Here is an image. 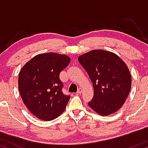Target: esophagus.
<instances>
[{"label":"esophagus","mask_w":148,"mask_h":148,"mask_svg":"<svg viewBox=\"0 0 148 148\" xmlns=\"http://www.w3.org/2000/svg\"><path fill=\"white\" fill-rule=\"evenodd\" d=\"M83 89L81 88H79V90H78V91H77V94H81V93L83 92Z\"/></svg>","instance_id":"34e87169"}]
</instances>
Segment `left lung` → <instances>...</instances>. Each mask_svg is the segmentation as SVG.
<instances>
[{
    "label": "left lung",
    "instance_id": "left-lung-1",
    "mask_svg": "<svg viewBox=\"0 0 148 148\" xmlns=\"http://www.w3.org/2000/svg\"><path fill=\"white\" fill-rule=\"evenodd\" d=\"M86 69L94 88L88 105L97 114H113L123 106L132 87L128 67L114 53L95 49L78 58Z\"/></svg>",
    "mask_w": 148,
    "mask_h": 148
}]
</instances>
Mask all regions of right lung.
<instances>
[{
    "instance_id": "right-lung-1",
    "label": "right lung",
    "mask_w": 148,
    "mask_h": 148,
    "mask_svg": "<svg viewBox=\"0 0 148 148\" xmlns=\"http://www.w3.org/2000/svg\"><path fill=\"white\" fill-rule=\"evenodd\" d=\"M70 60L64 54L45 53L34 56L20 70V95L36 118L49 121L58 118L65 109L70 97L62 94L59 74Z\"/></svg>"
}]
</instances>
